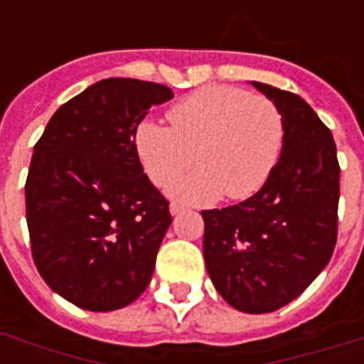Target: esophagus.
Returning <instances> with one entry per match:
<instances>
[{"label": "esophagus", "instance_id": "esophagus-1", "mask_svg": "<svg viewBox=\"0 0 364 364\" xmlns=\"http://www.w3.org/2000/svg\"><path fill=\"white\" fill-rule=\"evenodd\" d=\"M181 211H185V205L177 204V202H171V204H170V213H171V215H177V213H181Z\"/></svg>", "mask_w": 364, "mask_h": 364}]
</instances>
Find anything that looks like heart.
<instances>
[{"label":"heart","instance_id":"heart-1","mask_svg":"<svg viewBox=\"0 0 364 364\" xmlns=\"http://www.w3.org/2000/svg\"><path fill=\"white\" fill-rule=\"evenodd\" d=\"M170 128L141 121L136 153L149 179L164 185L194 159L200 166L166 191L187 204L243 200L262 188L285 141L282 109L270 98L228 85L204 87L168 111Z\"/></svg>","mask_w":364,"mask_h":364}]
</instances>
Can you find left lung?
Listing matches in <instances>:
<instances>
[{
	"label": "left lung",
	"instance_id": "left-lung-1",
	"mask_svg": "<svg viewBox=\"0 0 364 364\" xmlns=\"http://www.w3.org/2000/svg\"><path fill=\"white\" fill-rule=\"evenodd\" d=\"M251 85L282 109V156L251 198L202 211L204 259L228 304L268 314L296 299L333 257L340 166L333 134L304 100L264 82Z\"/></svg>",
	"mask_w": 364,
	"mask_h": 364
}]
</instances>
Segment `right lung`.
Wrapping results in <instances>:
<instances>
[{
	"mask_svg": "<svg viewBox=\"0 0 364 364\" xmlns=\"http://www.w3.org/2000/svg\"><path fill=\"white\" fill-rule=\"evenodd\" d=\"M171 98L159 82L104 79L60 105L33 147L31 257L48 287L82 310L124 308L153 277L170 202L143 173L136 128Z\"/></svg>",
	"mask_w": 364,
	"mask_h": 364,
	"instance_id": "obj_1",
	"label": "right lung"
}]
</instances>
